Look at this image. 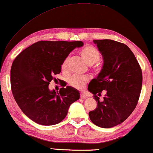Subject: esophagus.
<instances>
[{"mask_svg": "<svg viewBox=\"0 0 153 153\" xmlns=\"http://www.w3.org/2000/svg\"><path fill=\"white\" fill-rule=\"evenodd\" d=\"M80 97H81L82 99H86V97H87L84 94V93H81V94H80Z\"/></svg>", "mask_w": 153, "mask_h": 153, "instance_id": "obj_1", "label": "esophagus"}]
</instances>
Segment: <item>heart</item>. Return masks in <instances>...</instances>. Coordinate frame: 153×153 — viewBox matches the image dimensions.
Segmentation results:
<instances>
[{"label": "heart", "mask_w": 153, "mask_h": 153, "mask_svg": "<svg viewBox=\"0 0 153 153\" xmlns=\"http://www.w3.org/2000/svg\"><path fill=\"white\" fill-rule=\"evenodd\" d=\"M80 55L88 65L92 66L97 63L100 59V53L98 50L93 46H86L82 49ZM69 58L67 57L62 63L61 68L63 71L67 69ZM88 82L87 77L75 76L69 79V84L71 86L76 89L82 90L85 87L86 84Z\"/></svg>", "instance_id": "obj_1"}]
</instances>
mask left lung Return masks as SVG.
<instances>
[{"label": "left lung", "mask_w": 153, "mask_h": 153, "mask_svg": "<svg viewBox=\"0 0 153 153\" xmlns=\"http://www.w3.org/2000/svg\"><path fill=\"white\" fill-rule=\"evenodd\" d=\"M103 66L88 90L94 95L97 108L88 113L96 126L108 128L120 124L133 113L142 86V73L135 55L127 45L112 40H95ZM106 93L102 101L96 94Z\"/></svg>", "instance_id": "obj_1"}]
</instances>
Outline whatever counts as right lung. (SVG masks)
<instances>
[{
	"instance_id": "right-lung-1",
	"label": "right lung",
	"mask_w": 153,
	"mask_h": 153,
	"mask_svg": "<svg viewBox=\"0 0 153 153\" xmlns=\"http://www.w3.org/2000/svg\"><path fill=\"white\" fill-rule=\"evenodd\" d=\"M82 41H39L24 49L15 58L10 72L13 97L29 119L44 126L58 124L65 119L71 104L79 99L72 86L49 90L53 76L61 71L64 60Z\"/></svg>"
}]
</instances>
